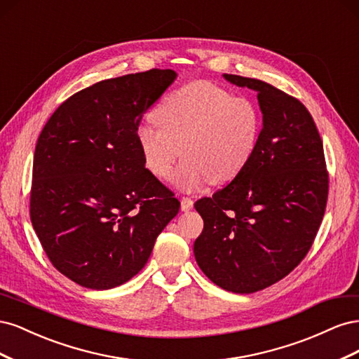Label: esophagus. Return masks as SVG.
I'll return each instance as SVG.
<instances>
[{"instance_id": "1", "label": "esophagus", "mask_w": 359, "mask_h": 359, "mask_svg": "<svg viewBox=\"0 0 359 359\" xmlns=\"http://www.w3.org/2000/svg\"><path fill=\"white\" fill-rule=\"evenodd\" d=\"M193 199L187 198V196H182L181 198V210L182 211H190L193 208Z\"/></svg>"}]
</instances>
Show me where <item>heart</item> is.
Here are the masks:
<instances>
[{
	"label": "heart",
	"mask_w": 359,
	"mask_h": 359,
	"mask_svg": "<svg viewBox=\"0 0 359 359\" xmlns=\"http://www.w3.org/2000/svg\"><path fill=\"white\" fill-rule=\"evenodd\" d=\"M151 116L157 127L140 124L135 132L144 166L156 178L168 180L184 154L187 158L175 180L186 190L240 177L264 128L262 111L253 99L203 81L166 95Z\"/></svg>",
	"instance_id": "heart-1"
}]
</instances>
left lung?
<instances>
[{"instance_id": "left-lung-1", "label": "left lung", "mask_w": 359, "mask_h": 359, "mask_svg": "<svg viewBox=\"0 0 359 359\" xmlns=\"http://www.w3.org/2000/svg\"><path fill=\"white\" fill-rule=\"evenodd\" d=\"M224 78L257 91L264 128L241 175L194 203L203 231L193 252L212 283L253 293L277 283L307 256L327 208L330 175L306 106L264 81Z\"/></svg>"}]
</instances>
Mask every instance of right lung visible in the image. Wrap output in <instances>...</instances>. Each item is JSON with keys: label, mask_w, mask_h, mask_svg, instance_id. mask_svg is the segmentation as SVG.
<instances>
[{"label": "right lung", "mask_w": 359, "mask_h": 359, "mask_svg": "<svg viewBox=\"0 0 359 359\" xmlns=\"http://www.w3.org/2000/svg\"><path fill=\"white\" fill-rule=\"evenodd\" d=\"M177 78L173 70L118 76L81 90L37 139L29 217L50 264L104 290L142 269L180 201L144 166L135 132Z\"/></svg>", "instance_id": "1"}]
</instances>
